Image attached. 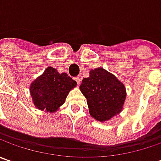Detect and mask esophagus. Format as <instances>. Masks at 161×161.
<instances>
[{
  "mask_svg": "<svg viewBox=\"0 0 161 161\" xmlns=\"http://www.w3.org/2000/svg\"><path fill=\"white\" fill-rule=\"evenodd\" d=\"M74 79H75V80L77 81V83L79 84V85H80V78H79V77L74 78Z\"/></svg>",
  "mask_w": 161,
  "mask_h": 161,
  "instance_id": "esophagus-1",
  "label": "esophagus"
}]
</instances>
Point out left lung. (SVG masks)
Wrapping results in <instances>:
<instances>
[{
    "instance_id": "1",
    "label": "left lung",
    "mask_w": 161,
    "mask_h": 161,
    "mask_svg": "<svg viewBox=\"0 0 161 161\" xmlns=\"http://www.w3.org/2000/svg\"><path fill=\"white\" fill-rule=\"evenodd\" d=\"M80 89L87 98L91 116L100 122L121 112L126 97L124 84L103 68L90 71Z\"/></svg>"
}]
</instances>
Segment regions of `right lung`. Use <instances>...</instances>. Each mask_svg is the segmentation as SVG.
<instances>
[{
    "instance_id": "obj_1",
    "label": "right lung",
    "mask_w": 161,
    "mask_h": 161,
    "mask_svg": "<svg viewBox=\"0 0 161 161\" xmlns=\"http://www.w3.org/2000/svg\"><path fill=\"white\" fill-rule=\"evenodd\" d=\"M76 81L67 73H59L48 67L30 87L35 106L40 110L54 112L65 101L69 91L76 86Z\"/></svg>"
}]
</instances>
